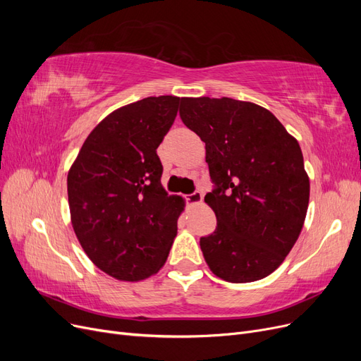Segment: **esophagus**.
<instances>
[{
    "instance_id": "obj_1",
    "label": "esophagus",
    "mask_w": 361,
    "mask_h": 361,
    "mask_svg": "<svg viewBox=\"0 0 361 361\" xmlns=\"http://www.w3.org/2000/svg\"><path fill=\"white\" fill-rule=\"evenodd\" d=\"M185 200H187L188 204H199L203 200V194L200 191H194V192L188 194L187 197H185Z\"/></svg>"
}]
</instances>
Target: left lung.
<instances>
[{
	"label": "left lung",
	"instance_id": "obj_1",
	"mask_svg": "<svg viewBox=\"0 0 361 361\" xmlns=\"http://www.w3.org/2000/svg\"><path fill=\"white\" fill-rule=\"evenodd\" d=\"M182 122L206 145L216 216L200 238L216 277L250 283L274 272L301 233L310 183L298 141L277 117L232 97H182Z\"/></svg>",
	"mask_w": 361,
	"mask_h": 361
}]
</instances>
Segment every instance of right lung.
<instances>
[{
	"label": "right lung",
	"mask_w": 361,
	"mask_h": 361,
	"mask_svg": "<svg viewBox=\"0 0 361 361\" xmlns=\"http://www.w3.org/2000/svg\"><path fill=\"white\" fill-rule=\"evenodd\" d=\"M180 97L118 108L87 137L68 174L72 226L85 255L117 280L138 281L166 264L183 211L161 185L157 154Z\"/></svg>",
	"instance_id": "obj_1"
}]
</instances>
